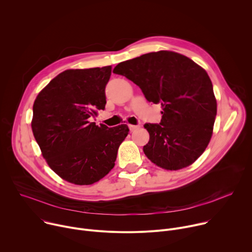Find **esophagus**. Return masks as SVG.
<instances>
[{"label":"esophagus","instance_id":"obj_1","mask_svg":"<svg viewBox=\"0 0 252 252\" xmlns=\"http://www.w3.org/2000/svg\"><path fill=\"white\" fill-rule=\"evenodd\" d=\"M138 126H133V125H128V128H129V130H130V131H133V130H135L136 128H138Z\"/></svg>","mask_w":252,"mask_h":252}]
</instances>
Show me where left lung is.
<instances>
[{
  "label": "left lung",
  "mask_w": 252,
  "mask_h": 252,
  "mask_svg": "<svg viewBox=\"0 0 252 252\" xmlns=\"http://www.w3.org/2000/svg\"><path fill=\"white\" fill-rule=\"evenodd\" d=\"M114 73L161 105L160 123L143 126L150 133L143 147L148 158L167 170L193 163L208 146L218 111L205 69L184 55L159 51L120 63Z\"/></svg>",
  "instance_id": "obj_1"
}]
</instances>
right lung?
<instances>
[{
  "label": "right lung",
  "mask_w": 252,
  "mask_h": 252,
  "mask_svg": "<svg viewBox=\"0 0 252 252\" xmlns=\"http://www.w3.org/2000/svg\"><path fill=\"white\" fill-rule=\"evenodd\" d=\"M111 75V65L66 69L33 102V136L49 166L70 184L89 186L105 176L128 134L126 125L109 127L92 122L97 110H104Z\"/></svg>",
  "instance_id": "obj_1"
}]
</instances>
